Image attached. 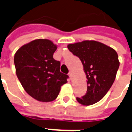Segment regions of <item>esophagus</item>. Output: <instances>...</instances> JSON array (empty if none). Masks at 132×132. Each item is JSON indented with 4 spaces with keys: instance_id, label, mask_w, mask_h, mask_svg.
I'll return each mask as SVG.
<instances>
[{
    "instance_id": "1",
    "label": "esophagus",
    "mask_w": 132,
    "mask_h": 132,
    "mask_svg": "<svg viewBox=\"0 0 132 132\" xmlns=\"http://www.w3.org/2000/svg\"><path fill=\"white\" fill-rule=\"evenodd\" d=\"M69 76L71 80H72V77H73V73H72V71H70V72L69 73Z\"/></svg>"
}]
</instances>
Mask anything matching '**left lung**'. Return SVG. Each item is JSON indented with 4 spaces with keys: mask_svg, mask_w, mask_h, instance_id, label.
<instances>
[{
    "mask_svg": "<svg viewBox=\"0 0 132 132\" xmlns=\"http://www.w3.org/2000/svg\"><path fill=\"white\" fill-rule=\"evenodd\" d=\"M69 51L80 59L87 78V93L77 102L85 106L99 102L116 80L120 62L116 51L96 41L85 40L70 44Z\"/></svg>",
    "mask_w": 132,
    "mask_h": 132,
    "instance_id": "left-lung-1",
    "label": "left lung"
}]
</instances>
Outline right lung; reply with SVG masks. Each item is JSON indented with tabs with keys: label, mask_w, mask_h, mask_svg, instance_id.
<instances>
[{
	"label": "right lung",
	"mask_w": 132,
	"mask_h": 132,
	"mask_svg": "<svg viewBox=\"0 0 132 132\" xmlns=\"http://www.w3.org/2000/svg\"><path fill=\"white\" fill-rule=\"evenodd\" d=\"M57 45L49 39H35L22 46L14 55L16 75L31 97L49 102L57 97L67 75L60 71V61L53 58Z\"/></svg>",
	"instance_id": "1"
}]
</instances>
